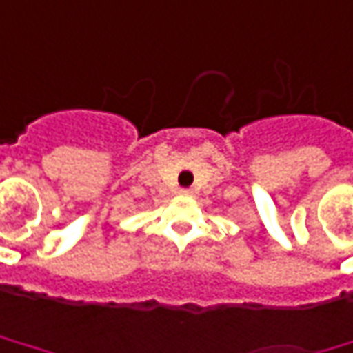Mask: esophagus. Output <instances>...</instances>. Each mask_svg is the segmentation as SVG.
I'll use <instances>...</instances> for the list:
<instances>
[{
  "label": "esophagus",
  "mask_w": 353,
  "mask_h": 353,
  "mask_svg": "<svg viewBox=\"0 0 353 353\" xmlns=\"http://www.w3.org/2000/svg\"><path fill=\"white\" fill-rule=\"evenodd\" d=\"M181 193L183 195H191V189H181Z\"/></svg>",
  "instance_id": "esophagus-1"
}]
</instances>
